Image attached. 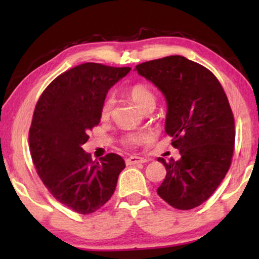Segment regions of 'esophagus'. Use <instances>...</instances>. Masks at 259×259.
Listing matches in <instances>:
<instances>
[{"label":"esophagus","instance_id":"esophagus-1","mask_svg":"<svg viewBox=\"0 0 259 259\" xmlns=\"http://www.w3.org/2000/svg\"><path fill=\"white\" fill-rule=\"evenodd\" d=\"M148 160L146 158L141 157H128L126 159L127 165H137V164H144V162H147Z\"/></svg>","mask_w":259,"mask_h":259}]
</instances>
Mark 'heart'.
Wrapping results in <instances>:
<instances>
[{"label": "heart", "mask_w": 259, "mask_h": 259, "mask_svg": "<svg viewBox=\"0 0 259 259\" xmlns=\"http://www.w3.org/2000/svg\"><path fill=\"white\" fill-rule=\"evenodd\" d=\"M128 94L132 100L136 102L138 107L141 109L148 106L155 105V95L150 87L145 83H137L130 88ZM114 101L111 97L106 98L100 108V115L102 119H108L112 114ZM151 139V133L148 131H138V132L128 133L122 138V144L128 147H137L138 145L146 143Z\"/></svg>", "instance_id": "heart-1"}]
</instances>
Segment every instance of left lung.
Segmentation results:
<instances>
[{
	"mask_svg": "<svg viewBox=\"0 0 259 259\" xmlns=\"http://www.w3.org/2000/svg\"><path fill=\"white\" fill-rule=\"evenodd\" d=\"M167 102L165 131L179 160L158 158L166 167L157 192L178 210H191L210 198L225 178L235 148V119L228 97L213 73L180 55L136 67Z\"/></svg>",
	"mask_w": 259,
	"mask_h": 259,
	"instance_id": "obj_1",
	"label": "left lung"
}]
</instances>
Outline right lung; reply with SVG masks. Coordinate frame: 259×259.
Returning <instances> with one entry per match:
<instances>
[{
  "mask_svg": "<svg viewBox=\"0 0 259 259\" xmlns=\"http://www.w3.org/2000/svg\"><path fill=\"white\" fill-rule=\"evenodd\" d=\"M130 70L82 63L55 77L35 107L29 128L35 168L53 197L77 213L90 214L104 206L125 168L123 159L115 153L92 160L82 145L100 122L108 90Z\"/></svg>",
  "mask_w": 259,
  "mask_h": 259,
  "instance_id": "add662e5",
  "label": "right lung"
}]
</instances>
